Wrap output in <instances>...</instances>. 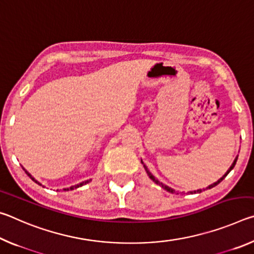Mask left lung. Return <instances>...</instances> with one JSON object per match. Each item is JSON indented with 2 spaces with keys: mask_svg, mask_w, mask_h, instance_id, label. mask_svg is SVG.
Instances as JSON below:
<instances>
[{
  "mask_svg": "<svg viewBox=\"0 0 254 254\" xmlns=\"http://www.w3.org/2000/svg\"><path fill=\"white\" fill-rule=\"evenodd\" d=\"M236 160H238V157H236V158H235V160H234V162H233V163H232V166L230 167V169H229V170H227V173H226V174H225L224 176H223V177H222L221 179H218L216 183H214L213 185H210V186H208L207 188H209V189H210V188H213V187H215V186H216V185H218V184H220V183L222 182V180H223V179H224V178L226 177V176H227V174H229V173H230V171H231L232 169H233V168H234V166H235V163H236ZM144 168H145V170H147V173H148V176H149V177H150V179H152L154 183H156L157 185H159V186H161V187H162L163 189H166V190H167V191H169V192H173V194H174V191H175V190H174V189H171L170 187H168V186H166V185H163L162 183H160V182H159V180H158V179H156V178H154V177H153V176H152L151 174H150V173H149V170L147 169V167H145V166H144ZM198 191L200 192V191H203V190H201V189H199V190H197V192H198ZM191 192H192V191H191ZM194 192H196V191H194Z\"/></svg>",
  "mask_w": 254,
  "mask_h": 254,
  "instance_id": "obj_1",
  "label": "left lung"
}]
</instances>
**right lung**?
Wrapping results in <instances>:
<instances>
[{
	"label": "right lung",
	"mask_w": 254,
	"mask_h": 254,
	"mask_svg": "<svg viewBox=\"0 0 254 254\" xmlns=\"http://www.w3.org/2000/svg\"><path fill=\"white\" fill-rule=\"evenodd\" d=\"M25 174H27V175L29 176V177H30V178H31V179L33 180V182H34V183L39 184V183H38V182H37V180H34V178L32 177V176H31V175H30V174L28 173V171H25ZM87 183H89V180H86V182H83V183H80V184H78V185H75V186H71L70 188H66V189H65V190H72V189H75V188H78V187H80V186H83V185H85V184H87ZM39 185H40V184H39Z\"/></svg>",
	"instance_id": "right-lung-1"
}]
</instances>
